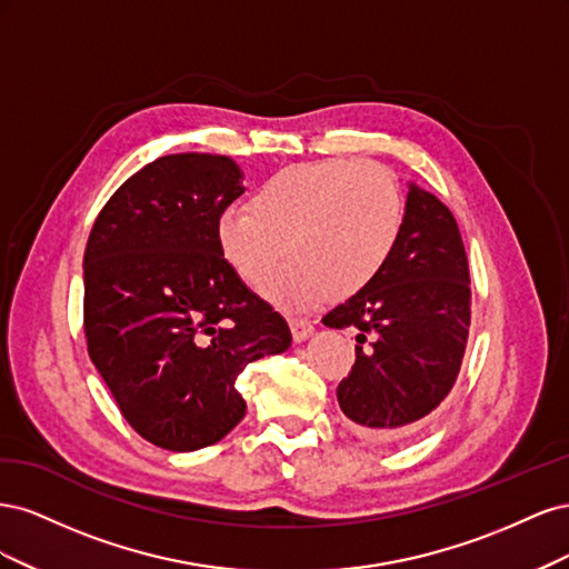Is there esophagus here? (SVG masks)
<instances>
[{"mask_svg": "<svg viewBox=\"0 0 569 569\" xmlns=\"http://www.w3.org/2000/svg\"><path fill=\"white\" fill-rule=\"evenodd\" d=\"M289 327H291V337H295V341H306L313 335V325L303 318H291Z\"/></svg>", "mask_w": 569, "mask_h": 569, "instance_id": "esophagus-1", "label": "esophagus"}]
</instances>
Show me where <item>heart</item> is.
Masks as SVG:
<instances>
[{"mask_svg": "<svg viewBox=\"0 0 569 569\" xmlns=\"http://www.w3.org/2000/svg\"><path fill=\"white\" fill-rule=\"evenodd\" d=\"M406 203L387 168L347 159L287 166L253 189L251 209L230 206L216 222L226 263L247 284L287 252L292 261L263 284L282 308L368 289L399 244Z\"/></svg>", "mask_w": 569, "mask_h": 569, "instance_id": "heart-1", "label": "heart"}]
</instances>
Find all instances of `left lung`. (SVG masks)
I'll return each instance as SVG.
<instances>
[{
  "label": "left lung",
  "mask_w": 569,
  "mask_h": 569,
  "mask_svg": "<svg viewBox=\"0 0 569 569\" xmlns=\"http://www.w3.org/2000/svg\"><path fill=\"white\" fill-rule=\"evenodd\" d=\"M322 325L358 330L356 363L337 387L353 432L389 443L416 429L451 391L468 343L470 270L453 213L410 182L387 268Z\"/></svg>",
  "instance_id": "obj_1"
}]
</instances>
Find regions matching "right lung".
I'll return each instance as SVG.
<instances>
[{
    "label": "right lung",
    "mask_w": 569,
    "mask_h": 569,
    "mask_svg": "<svg viewBox=\"0 0 569 569\" xmlns=\"http://www.w3.org/2000/svg\"><path fill=\"white\" fill-rule=\"evenodd\" d=\"M242 180L230 157H161L116 189L84 249L92 363L134 432L166 451L226 437L247 412L239 372L291 347L287 320L216 242Z\"/></svg>",
    "instance_id": "right-lung-1"
}]
</instances>
